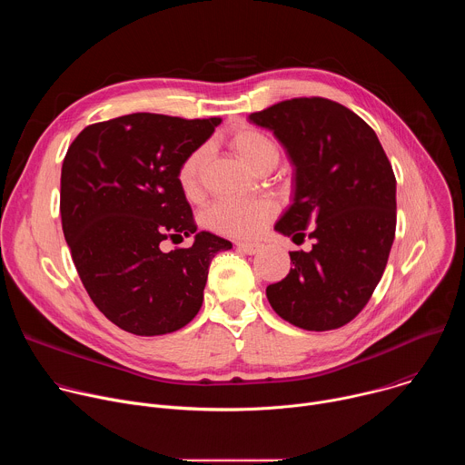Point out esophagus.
I'll use <instances>...</instances> for the list:
<instances>
[{"label":"esophagus","mask_w":465,"mask_h":465,"mask_svg":"<svg viewBox=\"0 0 465 465\" xmlns=\"http://www.w3.org/2000/svg\"><path fill=\"white\" fill-rule=\"evenodd\" d=\"M237 248L242 252V253H248V255H253L261 250V244L259 242H246V241H241L237 242Z\"/></svg>","instance_id":"obj_1"}]
</instances>
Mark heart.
<instances>
[{
  "instance_id": "obj_1",
  "label": "heart",
  "mask_w": 465,
  "mask_h": 465,
  "mask_svg": "<svg viewBox=\"0 0 465 465\" xmlns=\"http://www.w3.org/2000/svg\"><path fill=\"white\" fill-rule=\"evenodd\" d=\"M228 147L252 171H271L280 162L278 143L253 126H239L226 138ZM206 149L198 147L189 153L178 167L176 182L187 198H194L201 191V174L206 162ZM276 213V204L271 198H253V201H223L213 204L206 215L208 230L228 237H253Z\"/></svg>"
}]
</instances>
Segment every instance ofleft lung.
<instances>
[{
  "instance_id": "obj_1",
  "label": "left lung",
  "mask_w": 465,
  "mask_h": 465,
  "mask_svg": "<svg viewBox=\"0 0 465 465\" xmlns=\"http://www.w3.org/2000/svg\"><path fill=\"white\" fill-rule=\"evenodd\" d=\"M274 132L294 165V198L274 230L314 241L267 287L272 309L307 331L351 322L371 298L395 237V176L373 128L323 97L282 101L248 117Z\"/></svg>"
}]
</instances>
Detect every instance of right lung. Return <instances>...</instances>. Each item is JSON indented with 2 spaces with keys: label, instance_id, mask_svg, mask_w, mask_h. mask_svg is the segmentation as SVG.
<instances>
[{
  "label": "right lung",
  "instance_id": "right-lung-1",
  "mask_svg": "<svg viewBox=\"0 0 465 465\" xmlns=\"http://www.w3.org/2000/svg\"><path fill=\"white\" fill-rule=\"evenodd\" d=\"M221 117L128 114L86 126L65 153L60 215L65 242L95 307L132 335H167L203 307L210 262L232 242L196 232L176 173ZM195 235L165 254L171 238Z\"/></svg>",
  "mask_w": 465,
  "mask_h": 465
}]
</instances>
